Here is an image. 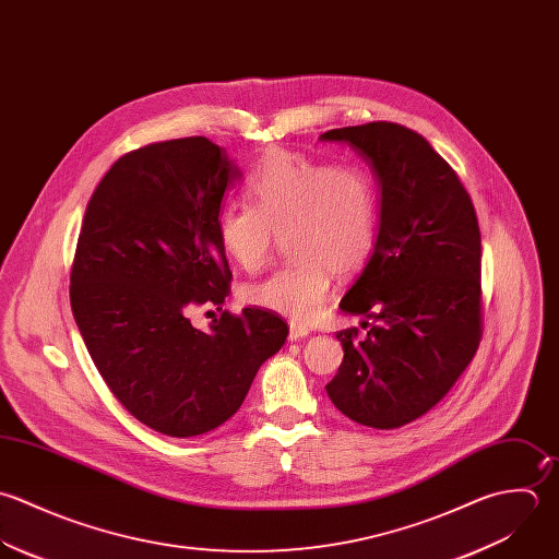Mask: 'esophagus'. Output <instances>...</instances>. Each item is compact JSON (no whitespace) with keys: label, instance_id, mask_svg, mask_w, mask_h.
Returning a JSON list of instances; mask_svg holds the SVG:
<instances>
[{"label":"esophagus","instance_id":"1","mask_svg":"<svg viewBox=\"0 0 559 559\" xmlns=\"http://www.w3.org/2000/svg\"><path fill=\"white\" fill-rule=\"evenodd\" d=\"M310 334V330L306 328V325H301V323H290V332H288V338L290 341H299V338H306Z\"/></svg>","mask_w":559,"mask_h":559}]
</instances>
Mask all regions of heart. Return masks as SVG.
Listing matches in <instances>:
<instances>
[{"instance_id":"1","label":"heart","mask_w":559,"mask_h":559,"mask_svg":"<svg viewBox=\"0 0 559 559\" xmlns=\"http://www.w3.org/2000/svg\"><path fill=\"white\" fill-rule=\"evenodd\" d=\"M251 205L218 216L225 255L247 273L271 260L280 236L295 258L249 284L251 306L308 321L328 299L334 273L356 275L379 234V188L362 165H332L299 152L269 150L245 182Z\"/></svg>"}]
</instances>
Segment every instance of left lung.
<instances>
[{"mask_svg": "<svg viewBox=\"0 0 559 559\" xmlns=\"http://www.w3.org/2000/svg\"><path fill=\"white\" fill-rule=\"evenodd\" d=\"M321 139L354 147L381 187L374 251L341 301L371 330L362 341L356 328L336 334L345 358L325 388L352 420L396 429L451 390L481 343L475 205L451 165L405 126L372 121Z\"/></svg>", "mask_w": 559, "mask_h": 559, "instance_id": "left-lung-1", "label": "left lung"}]
</instances>
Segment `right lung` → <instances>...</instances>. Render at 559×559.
Segmentation results:
<instances>
[{
    "mask_svg": "<svg viewBox=\"0 0 559 559\" xmlns=\"http://www.w3.org/2000/svg\"><path fill=\"white\" fill-rule=\"evenodd\" d=\"M240 169L205 136L121 156L95 188L71 266V310L110 392L143 425L192 438L223 425L288 336L271 310L190 312L229 295L218 242L223 194Z\"/></svg>",
    "mask_w": 559,
    "mask_h": 559,
    "instance_id": "right-lung-1",
    "label": "right lung"
}]
</instances>
